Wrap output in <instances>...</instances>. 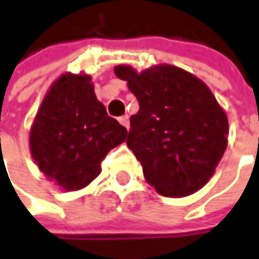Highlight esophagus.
<instances>
[{
    "label": "esophagus",
    "instance_id": "34e87169",
    "mask_svg": "<svg viewBox=\"0 0 259 259\" xmlns=\"http://www.w3.org/2000/svg\"><path fill=\"white\" fill-rule=\"evenodd\" d=\"M119 121H120L121 126H124L126 129L129 130V117H127V116H121V117H119Z\"/></svg>",
    "mask_w": 259,
    "mask_h": 259
}]
</instances>
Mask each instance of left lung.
Masks as SVG:
<instances>
[{"instance_id":"obj_1","label":"left lung","mask_w":259,"mask_h":259,"mask_svg":"<svg viewBox=\"0 0 259 259\" xmlns=\"http://www.w3.org/2000/svg\"><path fill=\"white\" fill-rule=\"evenodd\" d=\"M127 81L139 112L130 117L127 146L157 193L182 198L198 192L212 178L228 146V117L209 87L170 64L142 73L116 66Z\"/></svg>"}]
</instances>
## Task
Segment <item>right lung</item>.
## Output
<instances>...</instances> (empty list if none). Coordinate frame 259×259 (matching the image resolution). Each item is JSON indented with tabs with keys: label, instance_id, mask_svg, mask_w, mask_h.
I'll return each mask as SVG.
<instances>
[{
	"label": "right lung",
	"instance_id": "add662e5",
	"mask_svg": "<svg viewBox=\"0 0 259 259\" xmlns=\"http://www.w3.org/2000/svg\"><path fill=\"white\" fill-rule=\"evenodd\" d=\"M126 138V127L97 100L92 77L66 73L42 99L30 130V150L49 181L78 191L100 175L104 156Z\"/></svg>",
	"mask_w": 259,
	"mask_h": 259
}]
</instances>
